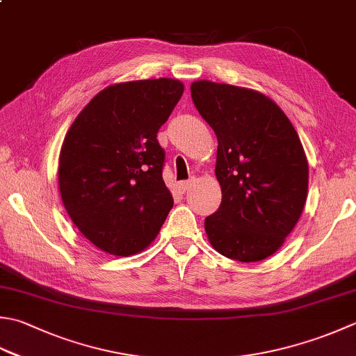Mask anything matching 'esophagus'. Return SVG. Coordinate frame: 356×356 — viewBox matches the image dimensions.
Instances as JSON below:
<instances>
[{
  "label": "esophagus",
  "instance_id": "esophagus-1",
  "mask_svg": "<svg viewBox=\"0 0 356 356\" xmlns=\"http://www.w3.org/2000/svg\"><path fill=\"white\" fill-rule=\"evenodd\" d=\"M190 185H191V180H185V182H180V184L177 185V188H179V190L182 191V193H185V191L188 190V186H190Z\"/></svg>",
  "mask_w": 356,
  "mask_h": 356
}]
</instances>
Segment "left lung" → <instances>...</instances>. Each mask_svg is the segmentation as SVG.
<instances>
[{
    "label": "left lung",
    "instance_id": "8db88e82",
    "mask_svg": "<svg viewBox=\"0 0 356 356\" xmlns=\"http://www.w3.org/2000/svg\"><path fill=\"white\" fill-rule=\"evenodd\" d=\"M191 97L218 137L222 202L205 219L208 241L229 259H266L282 247L307 199L309 163L298 132L257 90L199 80Z\"/></svg>",
    "mask_w": 356,
    "mask_h": 356
}]
</instances>
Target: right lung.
I'll list each match as a JSON object with an SVG mask.
<instances>
[{"instance_id":"1","label":"right lung","mask_w":356,"mask_h":356,"mask_svg":"<svg viewBox=\"0 0 356 356\" xmlns=\"http://www.w3.org/2000/svg\"><path fill=\"white\" fill-rule=\"evenodd\" d=\"M184 94L174 79L117 83L76 115L61 145L58 186L75 227L114 256L140 253L174 205L157 132Z\"/></svg>"}]
</instances>
